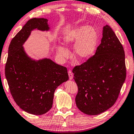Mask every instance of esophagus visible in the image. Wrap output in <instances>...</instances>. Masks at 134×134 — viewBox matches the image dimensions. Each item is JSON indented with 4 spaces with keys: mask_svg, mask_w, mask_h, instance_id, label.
I'll list each match as a JSON object with an SVG mask.
<instances>
[{
    "mask_svg": "<svg viewBox=\"0 0 134 134\" xmlns=\"http://www.w3.org/2000/svg\"><path fill=\"white\" fill-rule=\"evenodd\" d=\"M68 74H69V76L70 80H71V79H72V77H73V74H72V72H71V71H70V70H69V71H68Z\"/></svg>",
    "mask_w": 134,
    "mask_h": 134,
    "instance_id": "esophagus-1",
    "label": "esophagus"
}]
</instances>
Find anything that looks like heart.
Segmentation results:
<instances>
[{
    "label": "heart",
    "instance_id": "obj_1",
    "mask_svg": "<svg viewBox=\"0 0 134 134\" xmlns=\"http://www.w3.org/2000/svg\"><path fill=\"white\" fill-rule=\"evenodd\" d=\"M63 41L65 45L75 44L74 55L77 60L82 62L87 60L94 54L98 44L99 36L92 27L80 26L65 34ZM56 48L58 54L62 57H69V51L65 47L58 45Z\"/></svg>",
    "mask_w": 134,
    "mask_h": 134
}]
</instances>
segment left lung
I'll return each instance as SVG.
<instances>
[{
    "label": "left lung",
    "mask_w": 134,
    "mask_h": 134,
    "mask_svg": "<svg viewBox=\"0 0 134 134\" xmlns=\"http://www.w3.org/2000/svg\"><path fill=\"white\" fill-rule=\"evenodd\" d=\"M96 53L72 70L78 86L76 103L90 115L100 114L116 102L126 79L125 52L121 43L109 25Z\"/></svg>",
    "instance_id": "1"
}]
</instances>
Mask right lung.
Listing matches in <instances>:
<instances>
[{
  "label": "right lung",
  "instance_id": "obj_1",
  "mask_svg": "<svg viewBox=\"0 0 134 134\" xmlns=\"http://www.w3.org/2000/svg\"><path fill=\"white\" fill-rule=\"evenodd\" d=\"M48 31V20L29 19L11 41L5 65V76L16 103L33 115L44 114L53 106L54 94L61 84L69 80L66 67L49 58L35 60L27 55L23 45L31 31Z\"/></svg>",
  "mask_w": 134,
  "mask_h": 134
}]
</instances>
